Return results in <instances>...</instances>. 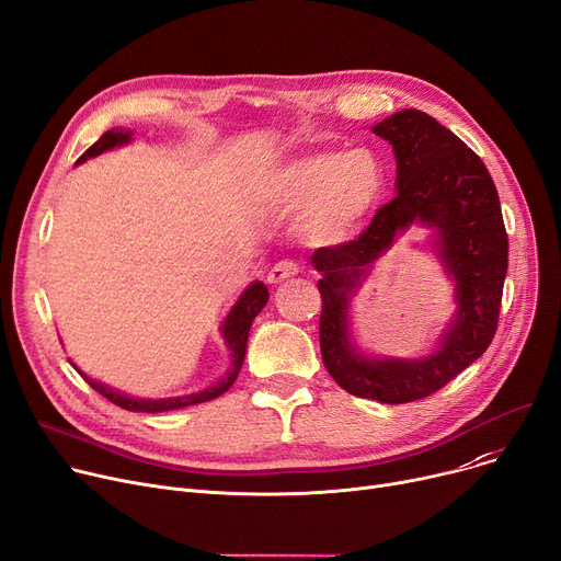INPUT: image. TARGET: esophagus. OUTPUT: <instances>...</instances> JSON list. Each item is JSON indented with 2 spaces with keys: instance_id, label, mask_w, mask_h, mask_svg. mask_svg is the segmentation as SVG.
Returning <instances> with one entry per match:
<instances>
[{
  "instance_id": "esophagus-1",
  "label": "esophagus",
  "mask_w": 561,
  "mask_h": 561,
  "mask_svg": "<svg viewBox=\"0 0 561 561\" xmlns=\"http://www.w3.org/2000/svg\"><path fill=\"white\" fill-rule=\"evenodd\" d=\"M298 273H300L298 263H293V261H279V263H275L273 268H271L268 282H271V284H282V282L290 279V277H296Z\"/></svg>"
}]
</instances>
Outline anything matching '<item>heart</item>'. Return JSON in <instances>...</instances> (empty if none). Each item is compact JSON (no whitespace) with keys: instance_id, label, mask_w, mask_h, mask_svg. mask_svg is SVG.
<instances>
[{"instance_id":"heart-1","label":"heart","mask_w":561,"mask_h":561,"mask_svg":"<svg viewBox=\"0 0 561 561\" xmlns=\"http://www.w3.org/2000/svg\"><path fill=\"white\" fill-rule=\"evenodd\" d=\"M385 191V163L370 150L305 154L277 168L263 184L265 202L277 211H300V233L318 248L350 241Z\"/></svg>"}]
</instances>
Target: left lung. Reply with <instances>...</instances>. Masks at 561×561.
Returning a JSON list of instances; mask_svg holds the SVG:
<instances>
[{
    "label": "left lung",
    "mask_w": 561,
    "mask_h": 561,
    "mask_svg": "<svg viewBox=\"0 0 561 561\" xmlns=\"http://www.w3.org/2000/svg\"><path fill=\"white\" fill-rule=\"evenodd\" d=\"M393 145L398 195L359 239L311 254L320 273V352L336 385L357 398L414 402L444 389L491 345L507 275V231L482 159L432 115L404 108L373 127ZM414 221L437 229V251L456 279L458 318L423 360L362 356L346 330V305L371 263Z\"/></svg>",
    "instance_id": "1"
}]
</instances>
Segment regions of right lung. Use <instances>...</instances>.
Returning a JSON list of instances; mask_svg holds the SVG:
<instances>
[{"label": "right lung", "instance_id": "obj_1", "mask_svg": "<svg viewBox=\"0 0 561 561\" xmlns=\"http://www.w3.org/2000/svg\"><path fill=\"white\" fill-rule=\"evenodd\" d=\"M131 138V131H125V129H111L106 131L95 145L88 147V150L79 157V163L91 159V157H98L106 150H113V147L123 145V142H129ZM265 302H268V288H265L263 282H254L248 286V290L243 293V296L239 298V302H236L225 320L222 325V336H225V343L227 347L231 350V368L229 373L218 381V385L204 389V391H197V393H191V396H180V398H165V400H140V398H129L121 391H113L104 385H100V381H93L91 377H85L81 373V377L91 385L98 393H102L106 400H111L113 404L123 407L127 411H147V414H159V411H170V409H182V407H191V404H199V402H206V400H214L218 396H222L233 381L236 377H239V370L243 366V359H245V347H248V334H250V328H252V320L256 318V313L265 307Z\"/></svg>", "mask_w": 561, "mask_h": 561}]
</instances>
